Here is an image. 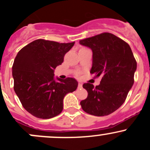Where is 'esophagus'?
<instances>
[{"label": "esophagus", "instance_id": "1", "mask_svg": "<svg viewBox=\"0 0 150 150\" xmlns=\"http://www.w3.org/2000/svg\"><path fill=\"white\" fill-rule=\"evenodd\" d=\"M78 87L79 88H81V87H82V84L80 82H79L78 83Z\"/></svg>", "mask_w": 150, "mask_h": 150}]
</instances>
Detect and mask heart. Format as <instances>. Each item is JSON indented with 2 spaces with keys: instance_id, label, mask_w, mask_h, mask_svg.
I'll return each instance as SVG.
<instances>
[{
  "instance_id": "1",
  "label": "heart",
  "mask_w": 150,
  "mask_h": 150,
  "mask_svg": "<svg viewBox=\"0 0 150 150\" xmlns=\"http://www.w3.org/2000/svg\"><path fill=\"white\" fill-rule=\"evenodd\" d=\"M79 74H80V73L79 71H77L76 73V75L77 76H79Z\"/></svg>"
}]
</instances>
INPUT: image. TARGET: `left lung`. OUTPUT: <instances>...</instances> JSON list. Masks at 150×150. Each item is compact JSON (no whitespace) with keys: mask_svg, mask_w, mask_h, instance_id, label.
Here are the masks:
<instances>
[{"mask_svg":"<svg viewBox=\"0 0 150 150\" xmlns=\"http://www.w3.org/2000/svg\"><path fill=\"white\" fill-rule=\"evenodd\" d=\"M93 51L90 74L101 76L96 87L84 83L88 93L80 102L83 110L94 116H106L119 109L125 102L134 82L136 60L130 46L110 33H103L79 41Z\"/></svg>","mask_w":150,"mask_h":150,"instance_id":"8db88e82","label":"left lung"}]
</instances>
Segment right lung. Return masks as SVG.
<instances>
[{
    "label": "right lung",
    "instance_id": "add662e5",
    "mask_svg": "<svg viewBox=\"0 0 150 150\" xmlns=\"http://www.w3.org/2000/svg\"><path fill=\"white\" fill-rule=\"evenodd\" d=\"M75 42L58 43L37 39L19 51L12 66L14 90L27 112L50 119L60 115L65 96L78 86L76 80L54 79V70Z\"/></svg>",
    "mask_w": 150,
    "mask_h": 150
}]
</instances>
